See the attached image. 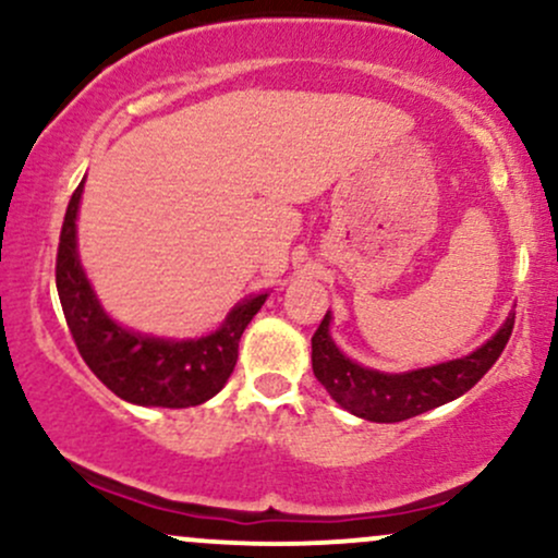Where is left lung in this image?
Segmentation results:
<instances>
[{
	"instance_id": "left-lung-1",
	"label": "left lung",
	"mask_w": 558,
	"mask_h": 558,
	"mask_svg": "<svg viewBox=\"0 0 558 558\" xmlns=\"http://www.w3.org/2000/svg\"><path fill=\"white\" fill-rule=\"evenodd\" d=\"M514 330V315L506 317L504 328L462 360L388 375L351 362L330 338V312L312 336V369L330 399L345 412L369 422H401L440 403L459 399L496 364Z\"/></svg>"
}]
</instances>
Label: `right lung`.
<instances>
[{"instance_id":"right-lung-1","label":"right lung","mask_w":558,"mask_h":558,"mask_svg":"<svg viewBox=\"0 0 558 558\" xmlns=\"http://www.w3.org/2000/svg\"><path fill=\"white\" fill-rule=\"evenodd\" d=\"M83 183L73 191L57 248V293L83 362L120 399L138 407H198L228 383L239 341L267 293L241 301L220 330L196 341H162L120 328L105 315L83 275L75 248V217Z\"/></svg>"}]
</instances>
